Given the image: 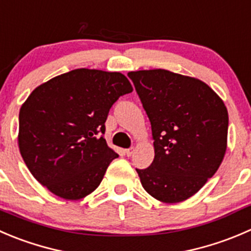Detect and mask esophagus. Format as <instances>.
<instances>
[{
  "instance_id": "esophagus-1",
  "label": "esophagus",
  "mask_w": 251,
  "mask_h": 251,
  "mask_svg": "<svg viewBox=\"0 0 251 251\" xmlns=\"http://www.w3.org/2000/svg\"><path fill=\"white\" fill-rule=\"evenodd\" d=\"M133 152H135V148H127V150H125V154L127 157H131L133 154Z\"/></svg>"
}]
</instances>
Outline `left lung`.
Listing matches in <instances>:
<instances>
[{"label": "left lung", "mask_w": 251, "mask_h": 251, "mask_svg": "<svg viewBox=\"0 0 251 251\" xmlns=\"http://www.w3.org/2000/svg\"><path fill=\"white\" fill-rule=\"evenodd\" d=\"M152 127L154 159L136 169L155 200L177 203L215 175L226 151L228 111L210 86L167 70L128 72Z\"/></svg>", "instance_id": "left-lung-1"}]
</instances>
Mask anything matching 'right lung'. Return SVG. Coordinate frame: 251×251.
I'll return each mask as SVG.
<instances>
[{"instance_id":"1","label":"right lung","mask_w":251,"mask_h":251,"mask_svg":"<svg viewBox=\"0 0 251 251\" xmlns=\"http://www.w3.org/2000/svg\"><path fill=\"white\" fill-rule=\"evenodd\" d=\"M133 91L120 72L77 69L36 87L19 110V152L53 195L93 193L118 153L101 133L113 104Z\"/></svg>"}]
</instances>
